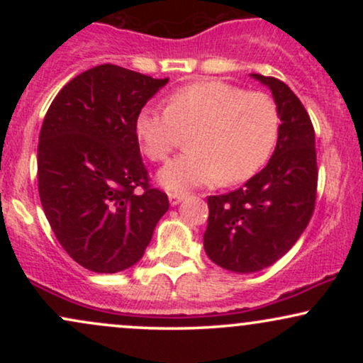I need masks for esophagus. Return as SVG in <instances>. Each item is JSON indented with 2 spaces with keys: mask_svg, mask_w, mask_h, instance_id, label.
Returning <instances> with one entry per match:
<instances>
[{
  "mask_svg": "<svg viewBox=\"0 0 363 363\" xmlns=\"http://www.w3.org/2000/svg\"><path fill=\"white\" fill-rule=\"evenodd\" d=\"M187 196V193H170L169 194V201H170V205L172 206H177L179 203L182 201V199H184Z\"/></svg>",
  "mask_w": 363,
  "mask_h": 363,
  "instance_id": "obj_1",
  "label": "esophagus"
}]
</instances>
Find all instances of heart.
Segmentation results:
<instances>
[{"label": "heart", "instance_id": "1", "mask_svg": "<svg viewBox=\"0 0 363 363\" xmlns=\"http://www.w3.org/2000/svg\"><path fill=\"white\" fill-rule=\"evenodd\" d=\"M141 150L164 162L191 133L189 152L169 162L158 174L167 191L237 184L268 164L280 138L277 102L262 91H247L225 82H196L169 97V107L145 106L135 121Z\"/></svg>", "mask_w": 363, "mask_h": 363}]
</instances>
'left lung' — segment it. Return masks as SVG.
Listing matches in <instances>:
<instances>
[{"mask_svg":"<svg viewBox=\"0 0 363 363\" xmlns=\"http://www.w3.org/2000/svg\"><path fill=\"white\" fill-rule=\"evenodd\" d=\"M272 90L280 112V138L268 165L232 193L208 198L205 251L234 273L268 268L290 251L315 206V135L306 107L289 85L252 73Z\"/></svg>","mask_w":363,"mask_h":363,"instance_id":"left-lung-1","label":"left lung"}]
</instances>
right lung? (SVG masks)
<instances>
[{
  "instance_id": "add662e5",
  "label": "right lung",
  "mask_w": 363,
  "mask_h": 363,
  "mask_svg": "<svg viewBox=\"0 0 363 363\" xmlns=\"http://www.w3.org/2000/svg\"><path fill=\"white\" fill-rule=\"evenodd\" d=\"M167 82L95 66L66 83L45 114L40 203L62 249L90 272L136 264L169 210L167 194L150 186L135 133L138 112Z\"/></svg>"
}]
</instances>
